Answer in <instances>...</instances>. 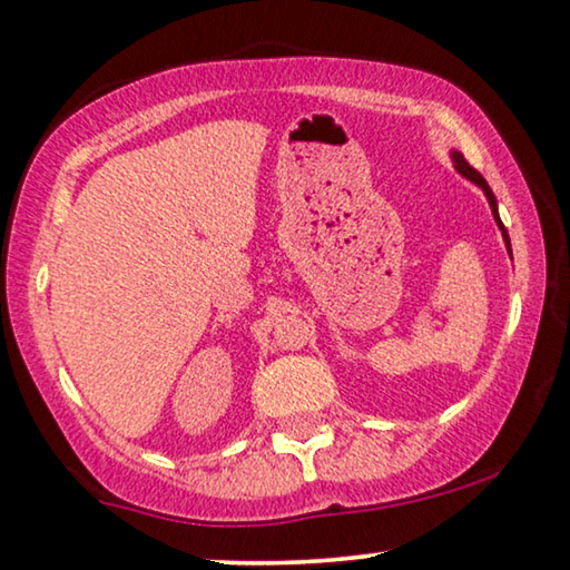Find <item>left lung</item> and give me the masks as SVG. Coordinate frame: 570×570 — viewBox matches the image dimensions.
Returning <instances> with one entry per match:
<instances>
[{"label": "left lung", "instance_id": "left-lung-1", "mask_svg": "<svg viewBox=\"0 0 570 570\" xmlns=\"http://www.w3.org/2000/svg\"><path fill=\"white\" fill-rule=\"evenodd\" d=\"M453 164H455V171L461 174V176H465L469 178V181H473L475 186H481L483 189V194H487V199H489V207H491V215H494V219H497V225H499V230H502V237H504V243H507V250H509V256H512V243H509V235H507V227L502 225V219H499V209H497V197H494V191H491V186L487 184V178H483L479 171H475V168L469 164V160H465L461 153H455L453 150Z\"/></svg>", "mask_w": 570, "mask_h": 570}]
</instances>
